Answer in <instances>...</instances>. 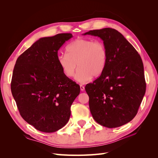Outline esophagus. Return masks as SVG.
Wrapping results in <instances>:
<instances>
[{"mask_svg": "<svg viewBox=\"0 0 158 158\" xmlns=\"http://www.w3.org/2000/svg\"><path fill=\"white\" fill-rule=\"evenodd\" d=\"M80 90H81V91H82V92H83V91H84L85 88H84V85H80Z\"/></svg>", "mask_w": 158, "mask_h": 158, "instance_id": "obj_1", "label": "esophagus"}]
</instances>
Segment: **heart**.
I'll list each match as a JSON object with an SVG mask.
<instances>
[{
    "label": "heart",
    "mask_w": 158,
    "mask_h": 158,
    "mask_svg": "<svg viewBox=\"0 0 158 158\" xmlns=\"http://www.w3.org/2000/svg\"><path fill=\"white\" fill-rule=\"evenodd\" d=\"M107 61L106 47L102 41L80 38L66 47V52L57 56V63L67 78H73L77 66L75 79L80 83H87L102 74Z\"/></svg>",
    "instance_id": "heart-1"
}]
</instances>
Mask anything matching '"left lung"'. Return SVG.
Masks as SVG:
<instances>
[{
	"label": "left lung",
	"instance_id": "8db88e82",
	"mask_svg": "<svg viewBox=\"0 0 158 158\" xmlns=\"http://www.w3.org/2000/svg\"><path fill=\"white\" fill-rule=\"evenodd\" d=\"M83 35L101 38L107 52L102 74L85 87L92 117L99 125L107 128L125 125L136 116L146 92L141 57L114 29L90 30Z\"/></svg>",
	"mask_w": 158,
	"mask_h": 158
}]
</instances>
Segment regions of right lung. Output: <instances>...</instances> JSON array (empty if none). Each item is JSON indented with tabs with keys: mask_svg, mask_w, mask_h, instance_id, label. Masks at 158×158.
Wrapping results in <instances>:
<instances>
[{
	"mask_svg": "<svg viewBox=\"0 0 158 158\" xmlns=\"http://www.w3.org/2000/svg\"><path fill=\"white\" fill-rule=\"evenodd\" d=\"M71 37V33H59L40 38L20 55L14 66L11 92L19 112L41 132L63 128L80 94V85L66 77L57 63L59 49Z\"/></svg>",
	"mask_w": 158,
	"mask_h": 158,
	"instance_id": "add662e5",
	"label": "right lung"
}]
</instances>
